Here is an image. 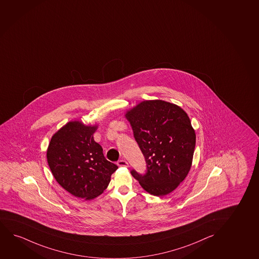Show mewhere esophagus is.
Listing matches in <instances>:
<instances>
[{
	"instance_id": "34e87169",
	"label": "esophagus",
	"mask_w": 259,
	"mask_h": 259,
	"mask_svg": "<svg viewBox=\"0 0 259 259\" xmlns=\"http://www.w3.org/2000/svg\"><path fill=\"white\" fill-rule=\"evenodd\" d=\"M117 165L119 166H125L127 167L128 165V162L127 161L124 160V159H120V160L117 161Z\"/></svg>"
}]
</instances>
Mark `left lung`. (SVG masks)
<instances>
[{
	"label": "left lung",
	"mask_w": 259,
	"mask_h": 259,
	"mask_svg": "<svg viewBox=\"0 0 259 259\" xmlns=\"http://www.w3.org/2000/svg\"><path fill=\"white\" fill-rule=\"evenodd\" d=\"M136 142L146 162L145 174H131L144 190L164 196L176 188L190 170L195 132L187 113L160 100L144 101L127 112Z\"/></svg>",
	"instance_id": "obj_1"
}]
</instances>
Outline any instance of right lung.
I'll list each match as a JSON object with an SVG mask.
<instances>
[{
  "label": "right lung",
  "mask_w": 259,
  "mask_h": 259,
  "mask_svg": "<svg viewBox=\"0 0 259 259\" xmlns=\"http://www.w3.org/2000/svg\"><path fill=\"white\" fill-rule=\"evenodd\" d=\"M97 127L69 121L53 135L47 161L57 182L78 198L92 200L103 193L118 166L105 158L94 140Z\"/></svg>",
  "instance_id": "right-lung-1"
}]
</instances>
